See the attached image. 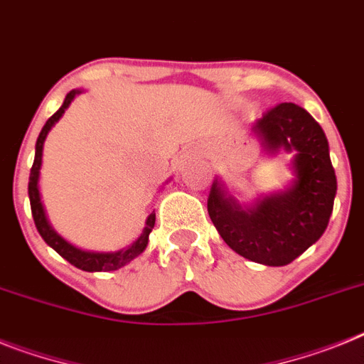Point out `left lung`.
<instances>
[{
    "label": "left lung",
    "mask_w": 364,
    "mask_h": 364,
    "mask_svg": "<svg viewBox=\"0 0 364 364\" xmlns=\"http://www.w3.org/2000/svg\"><path fill=\"white\" fill-rule=\"evenodd\" d=\"M268 151H296V181L285 192L259 200L252 209L225 196L213 183L207 210L229 248L267 267H285L300 257L328 228L337 194V176L326 133L294 103L268 109L253 125Z\"/></svg>",
    "instance_id": "8db88e82"
}]
</instances>
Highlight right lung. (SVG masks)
I'll list each match as a JSON object with an SVG mask.
<instances>
[{
    "label": "right lung",
    "mask_w": 364,
    "mask_h": 364,
    "mask_svg": "<svg viewBox=\"0 0 364 364\" xmlns=\"http://www.w3.org/2000/svg\"><path fill=\"white\" fill-rule=\"evenodd\" d=\"M79 94V90H70L64 97V103L60 105V109L55 112L51 118H48L46 125L42 127L41 135L36 139V148H35V163L31 166V176H29V201H31V213L33 220H35V225L38 229L42 239L46 240V244H50L55 252L59 253L60 257H64L70 264L81 268L85 272H109V270H118V268L125 267L127 262L133 261L136 255L144 252L146 246H148V237L151 233V229L155 225V213L148 216L146 220V228L142 231L139 239L131 244L129 248L120 250L116 253H94V252H83V250L73 248L72 244H68L64 239H60L59 235L55 233L51 229L50 222L46 218L44 207H42L41 201V192H38V173H41V164H42V148H44V140L48 136V131L51 129V125L59 120L60 116L64 114L66 107L72 103V100Z\"/></svg>",
    "instance_id": "1"
}]
</instances>
